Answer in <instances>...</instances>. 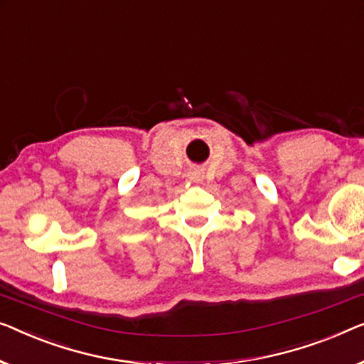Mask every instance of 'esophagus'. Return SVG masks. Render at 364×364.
Segmentation results:
<instances>
[{
	"label": "esophagus",
	"instance_id": "esophagus-1",
	"mask_svg": "<svg viewBox=\"0 0 364 364\" xmlns=\"http://www.w3.org/2000/svg\"><path fill=\"white\" fill-rule=\"evenodd\" d=\"M188 177H191V181H193V182L203 181V173L200 171H192L191 173H188Z\"/></svg>",
	"mask_w": 364,
	"mask_h": 364
}]
</instances>
